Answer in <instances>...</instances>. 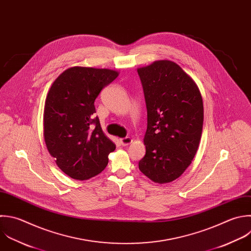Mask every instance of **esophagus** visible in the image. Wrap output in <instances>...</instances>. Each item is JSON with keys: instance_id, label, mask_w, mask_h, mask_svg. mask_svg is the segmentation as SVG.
Instances as JSON below:
<instances>
[{"instance_id": "34e87169", "label": "esophagus", "mask_w": 251, "mask_h": 251, "mask_svg": "<svg viewBox=\"0 0 251 251\" xmlns=\"http://www.w3.org/2000/svg\"><path fill=\"white\" fill-rule=\"evenodd\" d=\"M121 143L123 146H126L128 144H130L132 142V139L130 137H125V138H121Z\"/></svg>"}]
</instances>
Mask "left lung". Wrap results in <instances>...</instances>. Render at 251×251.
Returning <instances> with one entry per match:
<instances>
[{
    "mask_svg": "<svg viewBox=\"0 0 251 251\" xmlns=\"http://www.w3.org/2000/svg\"><path fill=\"white\" fill-rule=\"evenodd\" d=\"M147 109L145 156L139 170L158 183L177 178L194 158L202 133L200 91L182 69L158 61L137 70Z\"/></svg>",
    "mask_w": 251,
    "mask_h": 251,
    "instance_id": "1",
    "label": "left lung"
}]
</instances>
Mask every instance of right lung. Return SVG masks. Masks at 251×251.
I'll return each mask as SVG.
<instances>
[{
  "label": "right lung",
  "instance_id": "obj_1",
  "mask_svg": "<svg viewBox=\"0 0 251 251\" xmlns=\"http://www.w3.org/2000/svg\"><path fill=\"white\" fill-rule=\"evenodd\" d=\"M118 73L107 69L75 67L51 86L44 109V137L58 167L75 179H88L108 165L116 148L103 132L94 102Z\"/></svg>",
  "mask_w": 251,
  "mask_h": 251
}]
</instances>
